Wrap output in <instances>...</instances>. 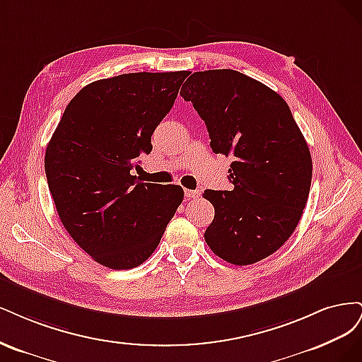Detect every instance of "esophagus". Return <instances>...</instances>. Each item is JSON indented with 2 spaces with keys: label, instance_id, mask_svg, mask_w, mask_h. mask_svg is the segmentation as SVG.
<instances>
[{
  "label": "esophagus",
  "instance_id": "1",
  "mask_svg": "<svg viewBox=\"0 0 362 362\" xmlns=\"http://www.w3.org/2000/svg\"><path fill=\"white\" fill-rule=\"evenodd\" d=\"M200 191L198 189H185V197L188 198V200H195V198L200 197Z\"/></svg>",
  "mask_w": 362,
  "mask_h": 362
}]
</instances>
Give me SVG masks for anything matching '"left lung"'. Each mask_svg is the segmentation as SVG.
Masks as SVG:
<instances>
[{
    "label": "left lung",
    "mask_w": 362,
    "mask_h": 362,
    "mask_svg": "<svg viewBox=\"0 0 362 362\" xmlns=\"http://www.w3.org/2000/svg\"><path fill=\"white\" fill-rule=\"evenodd\" d=\"M180 95L204 120L215 153L235 156L233 189L203 194L215 207L204 239L228 263H257L283 247L304 212L313 174L305 138L278 93L238 71L195 72Z\"/></svg>",
    "instance_id": "obj_1"
}]
</instances>
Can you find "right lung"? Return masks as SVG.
I'll list each match as a JSON object with an SVG mask.
<instances>
[{
	"mask_svg": "<svg viewBox=\"0 0 362 362\" xmlns=\"http://www.w3.org/2000/svg\"><path fill=\"white\" fill-rule=\"evenodd\" d=\"M189 72L124 74L86 86L69 102L45 153L64 228L93 260L132 269L160 242L183 200L179 185L143 183L138 159Z\"/></svg>",
	"mask_w": 362,
	"mask_h": 362,
	"instance_id": "obj_1",
	"label": "right lung"
}]
</instances>
